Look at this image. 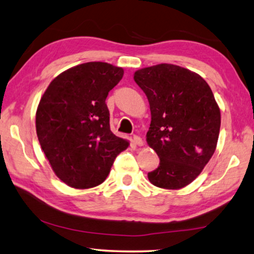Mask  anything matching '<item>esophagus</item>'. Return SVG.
<instances>
[{
    "label": "esophagus",
    "instance_id": "1",
    "mask_svg": "<svg viewBox=\"0 0 254 254\" xmlns=\"http://www.w3.org/2000/svg\"><path fill=\"white\" fill-rule=\"evenodd\" d=\"M133 143L136 144V145H139V147H142V145H143V140L141 139L140 136L134 135V136H133Z\"/></svg>",
    "mask_w": 254,
    "mask_h": 254
}]
</instances>
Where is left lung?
<instances>
[{
	"mask_svg": "<svg viewBox=\"0 0 254 254\" xmlns=\"http://www.w3.org/2000/svg\"><path fill=\"white\" fill-rule=\"evenodd\" d=\"M148 97L151 123L147 143L160 158L148 174L159 188L180 189L197 178L215 152L221 111L203 77L171 64L134 72Z\"/></svg>",
	"mask_w": 254,
	"mask_h": 254,
	"instance_id": "obj_1",
	"label": "left lung"
}]
</instances>
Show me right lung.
<instances>
[{
	"mask_svg": "<svg viewBox=\"0 0 254 254\" xmlns=\"http://www.w3.org/2000/svg\"><path fill=\"white\" fill-rule=\"evenodd\" d=\"M123 68L92 62L71 67L51 81L36 113L39 143L56 176L69 187L101 185L128 141L113 134L105 100Z\"/></svg>",
	"mask_w": 254,
	"mask_h": 254,
	"instance_id": "1",
	"label": "right lung"
}]
</instances>
